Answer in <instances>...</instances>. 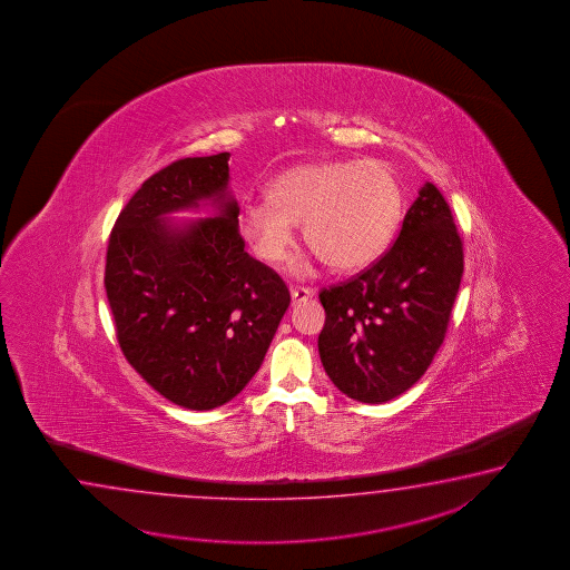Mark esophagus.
Here are the masks:
<instances>
[{"label":"esophagus","mask_w":570,"mask_h":570,"mask_svg":"<svg viewBox=\"0 0 570 570\" xmlns=\"http://www.w3.org/2000/svg\"><path fill=\"white\" fill-rule=\"evenodd\" d=\"M314 295V289H307V287H291V299H293V303L307 302V299H312Z\"/></svg>","instance_id":"obj_1"}]
</instances>
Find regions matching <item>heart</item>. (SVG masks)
<instances>
[{
  "mask_svg": "<svg viewBox=\"0 0 570 570\" xmlns=\"http://www.w3.org/2000/svg\"><path fill=\"white\" fill-rule=\"evenodd\" d=\"M403 191L383 160H317L281 173L267 199H246L240 230L256 255L281 263L302 224L303 243L327 267L352 273L375 263L401 218Z\"/></svg>",
  "mask_w": 570,
  "mask_h": 570,
  "instance_id": "heart-1",
  "label": "heart"
}]
</instances>
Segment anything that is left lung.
I'll return each instance as SVG.
<instances>
[{
	"label": "left lung",
	"mask_w": 570,
	"mask_h": 570,
	"mask_svg": "<svg viewBox=\"0 0 570 570\" xmlns=\"http://www.w3.org/2000/svg\"><path fill=\"white\" fill-rule=\"evenodd\" d=\"M462 268L450 206L424 183L387 255L320 293L326 324L317 348L330 381L363 403L395 400L415 385L444 342Z\"/></svg>",
	"instance_id": "1"
}]
</instances>
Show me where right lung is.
<instances>
[{
	"mask_svg": "<svg viewBox=\"0 0 570 570\" xmlns=\"http://www.w3.org/2000/svg\"><path fill=\"white\" fill-rule=\"evenodd\" d=\"M230 153L181 158L121 209L106 293L121 352L165 400L207 412L234 400L265 361L289 289L244 250ZM215 209L175 220L179 210Z\"/></svg>",
	"mask_w": 570,
	"mask_h": 570,
	"instance_id": "right-lung-1",
	"label": "right lung"
}]
</instances>
